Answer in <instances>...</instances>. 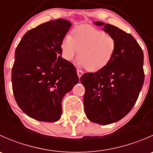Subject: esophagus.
<instances>
[{
	"instance_id": "34e87169",
	"label": "esophagus",
	"mask_w": 153,
	"mask_h": 153,
	"mask_svg": "<svg viewBox=\"0 0 153 153\" xmlns=\"http://www.w3.org/2000/svg\"><path fill=\"white\" fill-rule=\"evenodd\" d=\"M77 74H78V78H81V76H82L83 75V72L81 70H80V69H77Z\"/></svg>"
}]
</instances>
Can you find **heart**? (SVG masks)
<instances>
[{"instance_id":"b5f03b06","label":"heart","mask_w":153,"mask_h":153,"mask_svg":"<svg viewBox=\"0 0 153 153\" xmlns=\"http://www.w3.org/2000/svg\"><path fill=\"white\" fill-rule=\"evenodd\" d=\"M116 50V41L104 31L87 25L75 27L61 43L62 57L71 61L79 52L78 64L89 72H97L110 63Z\"/></svg>"}]
</instances>
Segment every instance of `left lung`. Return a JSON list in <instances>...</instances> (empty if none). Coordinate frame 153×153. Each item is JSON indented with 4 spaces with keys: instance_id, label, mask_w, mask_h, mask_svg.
Returning <instances> with one entry per match:
<instances>
[{
    "instance_id": "obj_1",
    "label": "left lung",
    "mask_w": 153,
    "mask_h": 153,
    "mask_svg": "<svg viewBox=\"0 0 153 153\" xmlns=\"http://www.w3.org/2000/svg\"><path fill=\"white\" fill-rule=\"evenodd\" d=\"M104 31L116 41L113 58L104 69L84 73L81 82L85 87L84 112L89 121L101 125L116 122L135 104L144 81L142 49L132 35L113 25Z\"/></svg>"
}]
</instances>
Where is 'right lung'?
Returning <instances> with one entry per match:
<instances>
[{
	"label": "right lung",
	"mask_w": 153,
	"mask_h": 153,
	"mask_svg": "<svg viewBox=\"0 0 153 153\" xmlns=\"http://www.w3.org/2000/svg\"><path fill=\"white\" fill-rule=\"evenodd\" d=\"M71 27L64 19L29 30L15 49L12 69L14 97L21 110L43 122H55L61 101L79 81L73 64L61 58V43Z\"/></svg>",
	"instance_id": "1"
}]
</instances>
